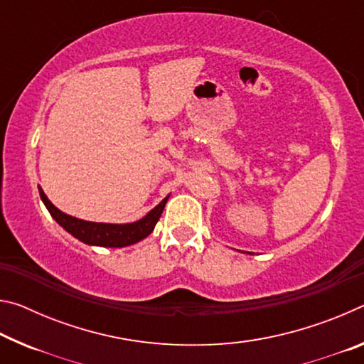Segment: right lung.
<instances>
[{
  "mask_svg": "<svg viewBox=\"0 0 364 364\" xmlns=\"http://www.w3.org/2000/svg\"><path fill=\"white\" fill-rule=\"evenodd\" d=\"M43 204L46 205L48 212L58 223L64 228L67 232H70L73 237L88 245H100V247H127V245L136 244L149 236L156 228V223L164 212V207L167 204L168 196L156 205L152 210L138 221L125 225H112V223H95V221L78 220L70 217L64 212H60L58 207L51 204L43 189L38 188Z\"/></svg>",
  "mask_w": 364,
  "mask_h": 364,
  "instance_id": "obj_1",
  "label": "right lung"
}]
</instances>
